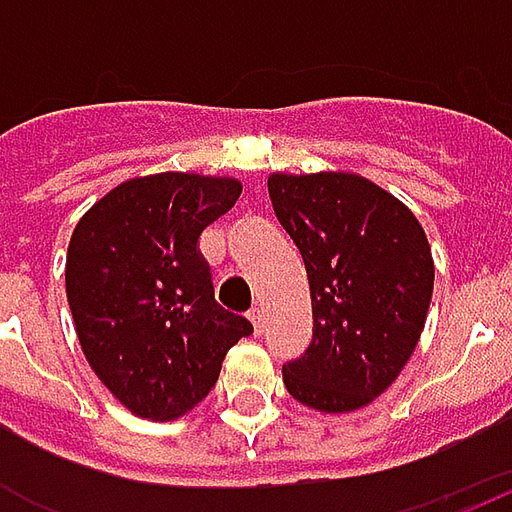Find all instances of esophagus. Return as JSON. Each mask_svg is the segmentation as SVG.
<instances>
[{"instance_id":"obj_1","label":"esophagus","mask_w":512,"mask_h":512,"mask_svg":"<svg viewBox=\"0 0 512 512\" xmlns=\"http://www.w3.org/2000/svg\"><path fill=\"white\" fill-rule=\"evenodd\" d=\"M249 321L255 323V332L263 334V326H266V312H263V307L257 304V307H252V312H249Z\"/></svg>"}]
</instances>
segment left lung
Instances as JSON below:
<instances>
[{
  "label": "left lung",
  "mask_w": 512,
  "mask_h": 512,
  "mask_svg": "<svg viewBox=\"0 0 512 512\" xmlns=\"http://www.w3.org/2000/svg\"><path fill=\"white\" fill-rule=\"evenodd\" d=\"M268 197L312 296V343L282 365L285 386L326 414L356 411L392 386L425 329L428 235L397 197L348 172H277Z\"/></svg>",
  "instance_id": "1"
}]
</instances>
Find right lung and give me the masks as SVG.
<instances>
[{
  "label": "right lung",
  "instance_id": "1",
  "mask_svg": "<svg viewBox=\"0 0 512 512\" xmlns=\"http://www.w3.org/2000/svg\"><path fill=\"white\" fill-rule=\"evenodd\" d=\"M241 197L233 178L161 172L120 183L68 244L65 290L87 362L136 417L178 419L252 334L213 299L200 235Z\"/></svg>",
  "mask_w": 512,
  "mask_h": 512
}]
</instances>
